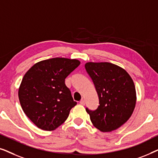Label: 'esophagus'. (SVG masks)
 Instances as JSON below:
<instances>
[{
	"instance_id": "1",
	"label": "esophagus",
	"mask_w": 158,
	"mask_h": 158,
	"mask_svg": "<svg viewBox=\"0 0 158 158\" xmlns=\"http://www.w3.org/2000/svg\"><path fill=\"white\" fill-rule=\"evenodd\" d=\"M80 104L82 106L85 105V100H84V99H81V101H80Z\"/></svg>"
}]
</instances>
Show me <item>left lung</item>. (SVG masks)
<instances>
[{"label": "left lung", "mask_w": 158, "mask_h": 158, "mask_svg": "<svg viewBox=\"0 0 158 158\" xmlns=\"http://www.w3.org/2000/svg\"><path fill=\"white\" fill-rule=\"evenodd\" d=\"M85 70L98 94L99 106L86 111L95 127L111 131L127 122L136 105L134 82L124 69L110 62H87Z\"/></svg>", "instance_id": "8db88e82"}]
</instances>
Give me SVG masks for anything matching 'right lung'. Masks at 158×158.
Segmentation results:
<instances>
[{
  "label": "right lung",
  "mask_w": 158,
  "mask_h": 158,
  "mask_svg": "<svg viewBox=\"0 0 158 158\" xmlns=\"http://www.w3.org/2000/svg\"><path fill=\"white\" fill-rule=\"evenodd\" d=\"M80 64L75 59L52 58L36 63L24 75L19 89V101L38 128L55 130L77 104L64 80Z\"/></svg>",
  "instance_id": "add662e5"
}]
</instances>
